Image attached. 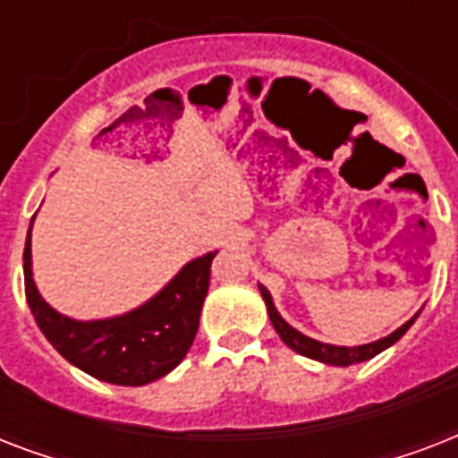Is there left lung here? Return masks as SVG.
Returning a JSON list of instances; mask_svg holds the SVG:
<instances>
[{
	"label": "left lung",
	"mask_w": 458,
	"mask_h": 458,
	"mask_svg": "<svg viewBox=\"0 0 458 458\" xmlns=\"http://www.w3.org/2000/svg\"><path fill=\"white\" fill-rule=\"evenodd\" d=\"M259 290H261V297H264L266 309H268V316H271V323H273V327H276V333L280 335V340L285 342L290 349H294L297 354L309 356V359H316V361L333 363V366H352V363H361V361H366V359H373V356L380 354L383 349H387L390 344H394V342H397L399 337H402V335H404L406 330L411 327L413 320H416V316H413L411 320H406L404 326L397 327L394 333L387 335V337H383V340L370 342V344H359V347H335V344H323V342L311 340V337L301 335L300 330H294L290 323H285V320L280 318V313L276 311V306H273V300H271V294H268V290H266L264 285H259Z\"/></svg>",
	"instance_id": "8db88e82"
}]
</instances>
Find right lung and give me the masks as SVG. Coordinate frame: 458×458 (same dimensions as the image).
Wrapping results in <instances>:
<instances>
[{"label": "right lung", "instance_id": "obj_1", "mask_svg": "<svg viewBox=\"0 0 458 458\" xmlns=\"http://www.w3.org/2000/svg\"><path fill=\"white\" fill-rule=\"evenodd\" d=\"M216 251L194 259L135 311L106 320H73L39 297L32 283L30 230L23 250L25 297L39 330L66 361L97 380L138 387L164 377L190 352L211 280Z\"/></svg>", "mask_w": 458, "mask_h": 458}]
</instances>
